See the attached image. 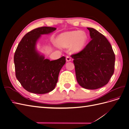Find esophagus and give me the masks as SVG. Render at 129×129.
I'll return each mask as SVG.
<instances>
[{
    "label": "esophagus",
    "mask_w": 129,
    "mask_h": 129,
    "mask_svg": "<svg viewBox=\"0 0 129 129\" xmlns=\"http://www.w3.org/2000/svg\"><path fill=\"white\" fill-rule=\"evenodd\" d=\"M66 61L69 62V61H71V57H70L69 56H66Z\"/></svg>",
    "instance_id": "34e87169"
}]
</instances>
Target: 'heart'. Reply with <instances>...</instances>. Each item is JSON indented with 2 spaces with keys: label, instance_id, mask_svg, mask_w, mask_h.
Returning <instances> with one entry per match:
<instances>
[{
  "label": "heart",
  "instance_id": "1",
  "mask_svg": "<svg viewBox=\"0 0 129 129\" xmlns=\"http://www.w3.org/2000/svg\"><path fill=\"white\" fill-rule=\"evenodd\" d=\"M87 40V34L84 32L71 31L62 33L57 38L58 45L63 48L71 46L73 52H79L83 49Z\"/></svg>",
  "mask_w": 129,
  "mask_h": 129
}]
</instances>
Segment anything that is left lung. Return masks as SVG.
Returning a JSON list of instances; mask_svg holds the SVG:
<instances>
[{"label": "left lung", "instance_id": "left-lung-1", "mask_svg": "<svg viewBox=\"0 0 129 129\" xmlns=\"http://www.w3.org/2000/svg\"><path fill=\"white\" fill-rule=\"evenodd\" d=\"M91 39L84 48L71 55L76 80L82 87L97 89L106 85L114 73L115 55L103 34L87 28Z\"/></svg>", "mask_w": 129, "mask_h": 129}]
</instances>
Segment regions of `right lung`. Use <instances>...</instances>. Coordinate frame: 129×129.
<instances>
[{
  "label": "right lung",
  "instance_id": "right-lung-1",
  "mask_svg": "<svg viewBox=\"0 0 129 129\" xmlns=\"http://www.w3.org/2000/svg\"><path fill=\"white\" fill-rule=\"evenodd\" d=\"M56 29L51 27L34 29L25 34L18 45L14 55L15 76L27 91L44 94L52 91L56 86L60 70L66 63L65 57L53 61L45 59L36 47L41 34Z\"/></svg>",
  "mask_w": 129,
  "mask_h": 129
}]
</instances>
